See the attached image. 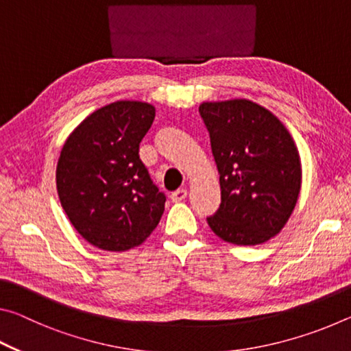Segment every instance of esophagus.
I'll return each mask as SVG.
<instances>
[{
    "mask_svg": "<svg viewBox=\"0 0 351 351\" xmlns=\"http://www.w3.org/2000/svg\"><path fill=\"white\" fill-rule=\"evenodd\" d=\"M187 198V190L186 189H178L176 192L171 193V201L173 203H180V201Z\"/></svg>",
    "mask_w": 351,
    "mask_h": 351,
    "instance_id": "esophagus-1",
    "label": "esophagus"
}]
</instances>
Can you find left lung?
<instances>
[{
	"label": "left lung",
	"instance_id": "obj_1",
	"mask_svg": "<svg viewBox=\"0 0 351 351\" xmlns=\"http://www.w3.org/2000/svg\"><path fill=\"white\" fill-rule=\"evenodd\" d=\"M210 134L221 204L207 218L213 234L237 246L276 237L293 213L302 186L300 156L287 127L247 99L199 105Z\"/></svg>",
	"mask_w": 351,
	"mask_h": 351
}]
</instances>
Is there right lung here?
Returning a JSON list of instances; mask_svg holds the SVG:
<instances>
[{
	"mask_svg": "<svg viewBox=\"0 0 351 351\" xmlns=\"http://www.w3.org/2000/svg\"><path fill=\"white\" fill-rule=\"evenodd\" d=\"M154 114L150 104L119 100L91 112L63 144L58 198L77 232L104 251L139 246L164 213L165 195L139 158Z\"/></svg>",
	"mask_w": 351,
	"mask_h": 351,
	"instance_id": "obj_1",
	"label": "right lung"
}]
</instances>
